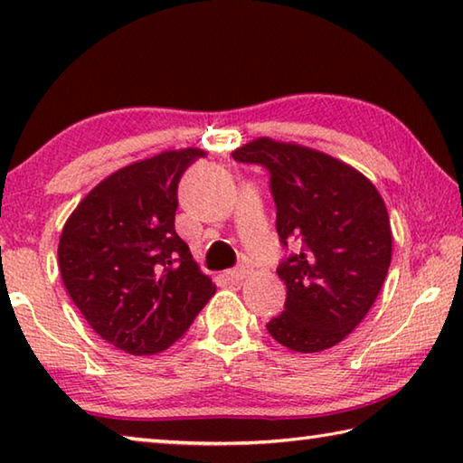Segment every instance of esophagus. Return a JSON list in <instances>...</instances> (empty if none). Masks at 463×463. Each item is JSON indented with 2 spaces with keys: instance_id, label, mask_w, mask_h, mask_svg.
Instances as JSON below:
<instances>
[{
  "instance_id": "34e87169",
  "label": "esophagus",
  "mask_w": 463,
  "mask_h": 463,
  "mask_svg": "<svg viewBox=\"0 0 463 463\" xmlns=\"http://www.w3.org/2000/svg\"><path fill=\"white\" fill-rule=\"evenodd\" d=\"M249 273H250V269L247 268V265H239V268L229 271V278L234 281H245L249 278Z\"/></svg>"
}]
</instances>
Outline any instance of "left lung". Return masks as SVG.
Masks as SVG:
<instances>
[{"instance_id":"8db88e82","label":"left lung","mask_w":463,"mask_h":463,"mask_svg":"<svg viewBox=\"0 0 463 463\" xmlns=\"http://www.w3.org/2000/svg\"><path fill=\"white\" fill-rule=\"evenodd\" d=\"M232 156L269 171L279 239H302L300 253L278 268L286 308L268 323L269 335L300 354L333 347L365 318L386 279V203L364 174L317 148L260 137Z\"/></svg>"}]
</instances>
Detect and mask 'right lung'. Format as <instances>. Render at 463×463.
Masks as SVG:
<instances>
[{
    "label": "right lung",
    "mask_w": 463,
    "mask_h": 463,
    "mask_svg": "<svg viewBox=\"0 0 463 463\" xmlns=\"http://www.w3.org/2000/svg\"><path fill=\"white\" fill-rule=\"evenodd\" d=\"M203 155L187 146L114 171L62 226V284L93 331L124 354L165 351L216 292L175 232L177 184Z\"/></svg>",
    "instance_id": "1"
}]
</instances>
